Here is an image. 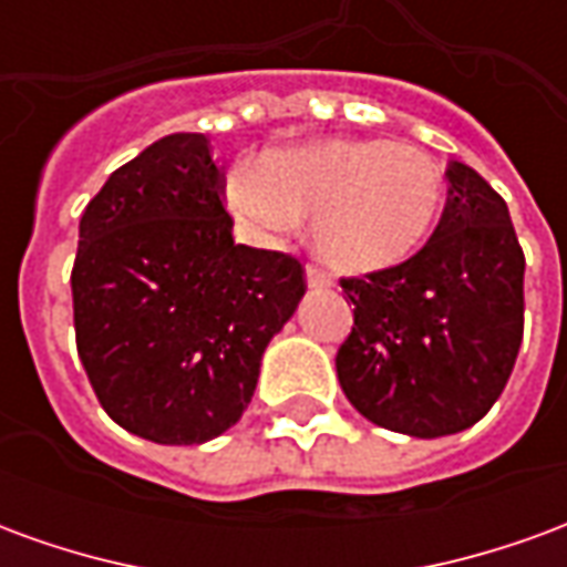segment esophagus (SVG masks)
Here are the masks:
<instances>
[{"label": "esophagus", "instance_id": "1", "mask_svg": "<svg viewBox=\"0 0 567 567\" xmlns=\"http://www.w3.org/2000/svg\"><path fill=\"white\" fill-rule=\"evenodd\" d=\"M307 282H309V288H331L333 279H331V272L321 270L319 264H309V267H307Z\"/></svg>", "mask_w": 567, "mask_h": 567}]
</instances>
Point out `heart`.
<instances>
[{"label": "heart", "instance_id": "1", "mask_svg": "<svg viewBox=\"0 0 567 567\" xmlns=\"http://www.w3.org/2000/svg\"><path fill=\"white\" fill-rule=\"evenodd\" d=\"M227 199L255 230L312 218L321 258L337 270L370 272L425 246L443 209V173L410 142L331 140L264 157L255 175H234Z\"/></svg>", "mask_w": 567, "mask_h": 567}]
</instances>
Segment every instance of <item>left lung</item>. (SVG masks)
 <instances>
[{
  "mask_svg": "<svg viewBox=\"0 0 567 567\" xmlns=\"http://www.w3.org/2000/svg\"><path fill=\"white\" fill-rule=\"evenodd\" d=\"M446 178L440 224L413 258L340 279L355 324L337 380L361 416L410 437L480 422L523 343L525 255L507 203L464 163Z\"/></svg>",
  "mask_w": 567,
  "mask_h": 567,
  "instance_id": "8db88e82",
  "label": "left lung"
}]
</instances>
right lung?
I'll return each instance as SVG.
<instances>
[{"instance_id":"1","label":"right lung","mask_w":567,"mask_h":567,"mask_svg":"<svg viewBox=\"0 0 567 567\" xmlns=\"http://www.w3.org/2000/svg\"><path fill=\"white\" fill-rule=\"evenodd\" d=\"M203 133H173L109 175L79 224L75 343L117 425L190 446L236 425L260 355L307 291L285 251L236 246Z\"/></svg>"}]
</instances>
